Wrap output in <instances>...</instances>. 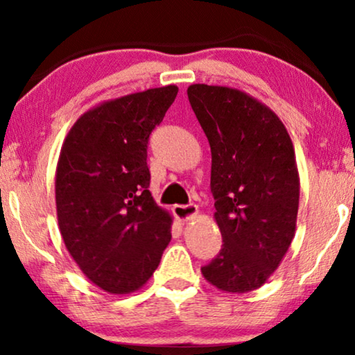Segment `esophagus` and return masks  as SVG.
<instances>
[{"instance_id":"obj_1","label":"esophagus","mask_w":355,"mask_h":355,"mask_svg":"<svg viewBox=\"0 0 355 355\" xmlns=\"http://www.w3.org/2000/svg\"><path fill=\"white\" fill-rule=\"evenodd\" d=\"M173 213L179 221H191L197 216L198 207L193 205V203H189V205H174Z\"/></svg>"}]
</instances>
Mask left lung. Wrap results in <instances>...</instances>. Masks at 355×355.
<instances>
[{"instance_id": "1", "label": "left lung", "mask_w": 355, "mask_h": 355, "mask_svg": "<svg viewBox=\"0 0 355 355\" xmlns=\"http://www.w3.org/2000/svg\"><path fill=\"white\" fill-rule=\"evenodd\" d=\"M191 106L211 150L220 254L202 268L208 283L231 294L263 286L295 234L299 171L281 119L245 92L192 84Z\"/></svg>"}]
</instances>
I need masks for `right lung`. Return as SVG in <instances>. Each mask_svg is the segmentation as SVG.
I'll use <instances>...</instances> for the list:
<instances>
[{"instance_id":"right-lung-1","label":"right lung","mask_w":355,"mask_h":355,"mask_svg":"<svg viewBox=\"0 0 355 355\" xmlns=\"http://www.w3.org/2000/svg\"><path fill=\"white\" fill-rule=\"evenodd\" d=\"M176 85L106 100L76 121L56 166V215L77 266L110 294L142 288L171 241L173 216L153 200L147 144Z\"/></svg>"}]
</instances>
